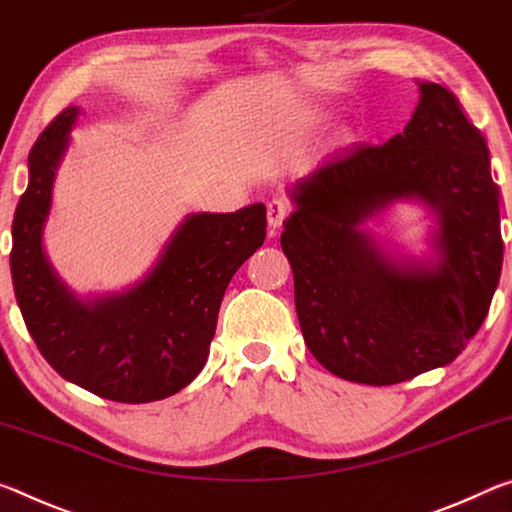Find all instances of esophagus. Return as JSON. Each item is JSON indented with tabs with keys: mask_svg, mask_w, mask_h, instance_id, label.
<instances>
[{
	"mask_svg": "<svg viewBox=\"0 0 512 512\" xmlns=\"http://www.w3.org/2000/svg\"><path fill=\"white\" fill-rule=\"evenodd\" d=\"M292 211L290 201L286 199H272L270 204H267V222H270L272 229H279V226L288 220V215Z\"/></svg>",
	"mask_w": 512,
	"mask_h": 512,
	"instance_id": "34e87169",
	"label": "esophagus"
}]
</instances>
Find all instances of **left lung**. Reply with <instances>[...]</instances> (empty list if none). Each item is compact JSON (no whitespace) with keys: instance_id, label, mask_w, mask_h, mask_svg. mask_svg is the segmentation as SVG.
Listing matches in <instances>:
<instances>
[{"instance_id":"left-lung-1","label":"left lung","mask_w":512,"mask_h":512,"mask_svg":"<svg viewBox=\"0 0 512 512\" xmlns=\"http://www.w3.org/2000/svg\"><path fill=\"white\" fill-rule=\"evenodd\" d=\"M404 133L335 154L292 188L281 249L306 347L340 379L392 385L449 365L481 329L504 240L488 142L456 95L420 83ZM439 213L433 271H399L359 229L395 198Z\"/></svg>"}]
</instances>
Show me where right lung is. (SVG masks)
I'll return each mask as SVG.
<instances>
[{
  "label": "right lung",
  "instance_id": "add662e5",
  "mask_svg": "<svg viewBox=\"0 0 512 512\" xmlns=\"http://www.w3.org/2000/svg\"><path fill=\"white\" fill-rule=\"evenodd\" d=\"M77 115V106L58 113L29 152V186L13 217L15 299L40 354L63 379L97 397L147 404L186 388L201 372L224 290L263 245L267 213L251 204L236 213L190 215L136 288L79 301L56 279L40 245Z\"/></svg>",
  "mask_w": 512,
  "mask_h": 512
}]
</instances>
